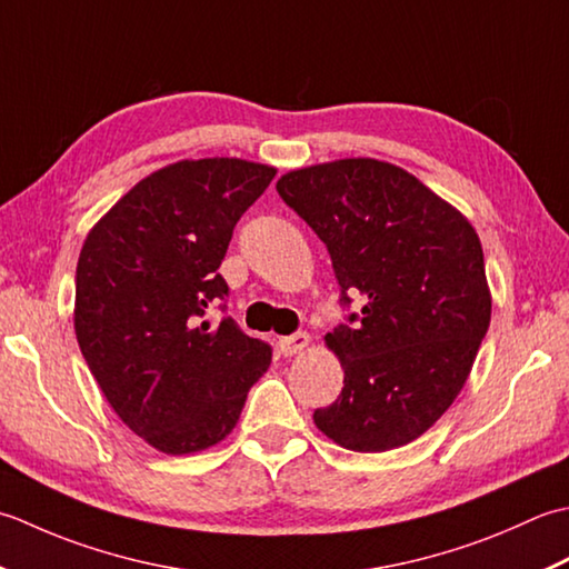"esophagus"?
I'll list each match as a JSON object with an SVG mask.
<instances>
[{"label":"esophagus","mask_w":569,"mask_h":569,"mask_svg":"<svg viewBox=\"0 0 569 569\" xmlns=\"http://www.w3.org/2000/svg\"><path fill=\"white\" fill-rule=\"evenodd\" d=\"M309 346V333L307 331H299V333H292V336H282L280 339V351L284 356H295V353H301Z\"/></svg>","instance_id":"obj_1"}]
</instances>
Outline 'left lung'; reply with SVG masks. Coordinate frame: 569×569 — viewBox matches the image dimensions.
Instances as JSON below:
<instances>
[{"label":"left lung","mask_w":569,"mask_h":569,"mask_svg":"<svg viewBox=\"0 0 569 569\" xmlns=\"http://www.w3.org/2000/svg\"><path fill=\"white\" fill-rule=\"evenodd\" d=\"M277 193L331 254L341 305L363 309L327 333L341 396L315 412L353 451L412 442L447 412L489 331L491 292L477 230L420 179L378 159L289 171Z\"/></svg>","instance_id":"8db88e82"}]
</instances>
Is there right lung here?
<instances>
[{"mask_svg": "<svg viewBox=\"0 0 569 569\" xmlns=\"http://www.w3.org/2000/svg\"><path fill=\"white\" fill-rule=\"evenodd\" d=\"M274 173L230 157L177 161L127 191L80 250V351L120 420L164 455L226 439L270 368L268 343L206 311L228 297L218 268Z\"/></svg>", "mask_w": 569, "mask_h": 569, "instance_id": "add662e5", "label": "right lung"}]
</instances>
